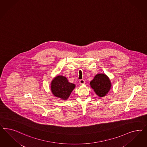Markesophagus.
<instances>
[{
    "mask_svg": "<svg viewBox=\"0 0 147 147\" xmlns=\"http://www.w3.org/2000/svg\"><path fill=\"white\" fill-rule=\"evenodd\" d=\"M80 83L81 84H84L85 83V80H80Z\"/></svg>",
    "mask_w": 147,
    "mask_h": 147,
    "instance_id": "esophagus-1",
    "label": "esophagus"
}]
</instances>
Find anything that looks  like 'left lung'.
Returning a JSON list of instances; mask_svg holds the SVG:
<instances>
[{"instance_id":"1","label":"left lung","mask_w":147,"mask_h":147,"mask_svg":"<svg viewBox=\"0 0 147 147\" xmlns=\"http://www.w3.org/2000/svg\"><path fill=\"white\" fill-rule=\"evenodd\" d=\"M90 85L96 94L101 97L108 92L111 87V83L107 76L100 74L95 76L94 78L90 82Z\"/></svg>"}]
</instances>
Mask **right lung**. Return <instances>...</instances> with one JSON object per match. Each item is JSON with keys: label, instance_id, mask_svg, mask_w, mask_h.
Returning <instances> with one entry per match:
<instances>
[{"label": "right lung", "instance_id": "add662e5", "mask_svg": "<svg viewBox=\"0 0 147 147\" xmlns=\"http://www.w3.org/2000/svg\"><path fill=\"white\" fill-rule=\"evenodd\" d=\"M75 87L74 84L69 82L66 77L62 76L55 77L52 80L51 86L53 95L63 100L68 98Z\"/></svg>", "mask_w": 147, "mask_h": 147}]
</instances>
